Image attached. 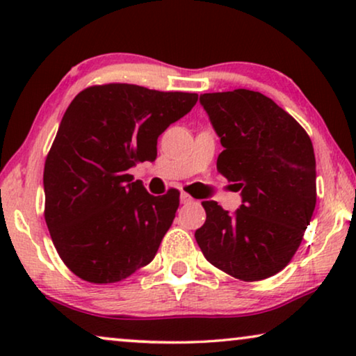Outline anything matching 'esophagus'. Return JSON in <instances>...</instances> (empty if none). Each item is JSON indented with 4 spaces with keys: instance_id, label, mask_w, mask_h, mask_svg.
<instances>
[{
    "instance_id": "obj_1",
    "label": "esophagus",
    "mask_w": 356,
    "mask_h": 356,
    "mask_svg": "<svg viewBox=\"0 0 356 356\" xmlns=\"http://www.w3.org/2000/svg\"><path fill=\"white\" fill-rule=\"evenodd\" d=\"M179 201H181V204H189V202H193L194 199L189 196L188 193H181V196H179Z\"/></svg>"
}]
</instances>
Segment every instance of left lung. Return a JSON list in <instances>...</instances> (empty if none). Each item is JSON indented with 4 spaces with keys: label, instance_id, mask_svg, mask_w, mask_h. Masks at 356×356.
Masks as SVG:
<instances>
[{
    "label": "left lung",
    "instance_id": "left-lung-1",
    "mask_svg": "<svg viewBox=\"0 0 356 356\" xmlns=\"http://www.w3.org/2000/svg\"><path fill=\"white\" fill-rule=\"evenodd\" d=\"M223 145L217 170L241 191L235 213L202 201L206 223L194 236L206 259L235 279L256 282L291 261L316 207V159L293 116L261 92L202 94Z\"/></svg>",
    "mask_w": 356,
    "mask_h": 356
}]
</instances>
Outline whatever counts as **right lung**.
<instances>
[{
	"mask_svg": "<svg viewBox=\"0 0 356 356\" xmlns=\"http://www.w3.org/2000/svg\"><path fill=\"white\" fill-rule=\"evenodd\" d=\"M197 94L111 82L79 92L63 116L43 170L45 222L67 269L115 284L147 266L172 227L178 189L152 196L129 168L157 157V139Z\"/></svg>",
	"mask_w": 356,
	"mask_h": 356,
	"instance_id": "add662e5",
	"label": "right lung"
}]
</instances>
